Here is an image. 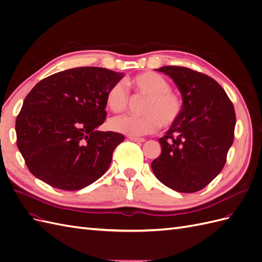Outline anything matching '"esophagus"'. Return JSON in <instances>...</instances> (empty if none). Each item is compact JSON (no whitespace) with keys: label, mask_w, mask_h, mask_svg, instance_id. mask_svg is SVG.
Instances as JSON below:
<instances>
[{"label":"esophagus","mask_w":262,"mask_h":262,"mask_svg":"<svg viewBox=\"0 0 262 262\" xmlns=\"http://www.w3.org/2000/svg\"><path fill=\"white\" fill-rule=\"evenodd\" d=\"M129 140H131L133 142H137V143H141V142L145 141L144 139H142V138H134V137H129Z\"/></svg>","instance_id":"1"}]
</instances>
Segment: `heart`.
Masks as SVG:
<instances>
[{
  "instance_id": "b5f03b06",
  "label": "heart",
  "mask_w": 262,
  "mask_h": 262,
  "mask_svg": "<svg viewBox=\"0 0 262 262\" xmlns=\"http://www.w3.org/2000/svg\"><path fill=\"white\" fill-rule=\"evenodd\" d=\"M123 85L114 83L106 92L105 101L113 113H122L128 107V90L145 100L141 106V116H120L112 119L109 128L129 137H141L156 131L162 124L165 128L175 123L182 113L180 95L170 90V83L152 71L126 77ZM127 89L125 90V89Z\"/></svg>"
}]
</instances>
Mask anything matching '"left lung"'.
<instances>
[{
	"label": "left lung",
	"mask_w": 262,
	"mask_h": 262,
	"mask_svg": "<svg viewBox=\"0 0 262 262\" xmlns=\"http://www.w3.org/2000/svg\"><path fill=\"white\" fill-rule=\"evenodd\" d=\"M157 71L171 77L182 97V113L160 143L152 162L156 178L178 192L199 191L223 169L234 141L235 110L222 86L212 77L182 67Z\"/></svg>",
	"instance_id": "obj_1"
}]
</instances>
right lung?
<instances>
[{
	"label": "right lung",
	"mask_w": 262,
	"mask_h": 262,
	"mask_svg": "<svg viewBox=\"0 0 262 262\" xmlns=\"http://www.w3.org/2000/svg\"><path fill=\"white\" fill-rule=\"evenodd\" d=\"M122 77L104 68H75L43 78L29 92L15 129L35 177L72 191L104 175L124 137L97 128L107 115L106 92Z\"/></svg>",
	"instance_id": "obj_1"
}]
</instances>
